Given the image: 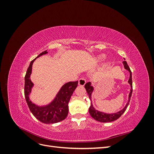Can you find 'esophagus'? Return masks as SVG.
<instances>
[{"instance_id": "obj_1", "label": "esophagus", "mask_w": 154, "mask_h": 154, "mask_svg": "<svg viewBox=\"0 0 154 154\" xmlns=\"http://www.w3.org/2000/svg\"><path fill=\"white\" fill-rule=\"evenodd\" d=\"M86 83V80L84 78H80L78 80V85L80 86H84Z\"/></svg>"}]
</instances>
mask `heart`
Returning <instances> with one entry per match:
<instances>
[{"label": "heart", "instance_id": "b5f03b06", "mask_svg": "<svg viewBox=\"0 0 154 154\" xmlns=\"http://www.w3.org/2000/svg\"><path fill=\"white\" fill-rule=\"evenodd\" d=\"M103 58H104V55H100V56H99V57H97V58L99 60V61H100V60H101Z\"/></svg>", "mask_w": 154, "mask_h": 154}]
</instances>
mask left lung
<instances>
[{"mask_svg": "<svg viewBox=\"0 0 154 154\" xmlns=\"http://www.w3.org/2000/svg\"><path fill=\"white\" fill-rule=\"evenodd\" d=\"M123 63L124 65V67L125 69H127V71H129L130 72V78L128 80V83L130 85V87H131V89H130V92L129 93V96H128V103H127V105H125V106L124 108L121 110L120 111L116 113H113V114H106V113H104L102 112L98 111L96 110L94 106L92 105V103L91 102V106L89 107V109H88V112H89V114L91 116V117L92 118H94L95 120L97 121V122H102V123H106V122H114V121L118 119V118H120V116H122L124 112L127 109V106L129 104V102L130 100V98H131L132 96V72L130 71V67H128V64L126 61H123ZM85 88L87 92V94L88 95V97L91 100V97H92V93L94 91V87H93L91 85V82H88L85 85Z\"/></svg>", "mask_w": 154, "mask_h": 154, "instance_id": "1", "label": "left lung"}]
</instances>
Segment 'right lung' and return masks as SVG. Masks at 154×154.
I'll use <instances>...</instances> for the list:
<instances>
[{"label": "right lung", "instance_id": "add662e5", "mask_svg": "<svg viewBox=\"0 0 154 154\" xmlns=\"http://www.w3.org/2000/svg\"><path fill=\"white\" fill-rule=\"evenodd\" d=\"M47 53V51H44L31 62L25 76L24 95L29 109L35 117L42 123L53 124L58 123L66 118L69 112L68 103L73 92L78 86V81L69 82L64 84L53 101L47 105L38 106L32 103L29 97L32 87L34 85L30 79L32 63L37 58Z\"/></svg>", "mask_w": 154, "mask_h": 154}]
</instances>
